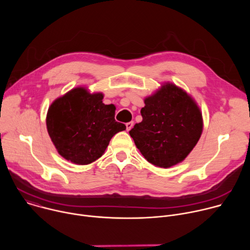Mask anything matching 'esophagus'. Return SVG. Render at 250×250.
Returning a JSON list of instances; mask_svg holds the SVG:
<instances>
[{"label": "esophagus", "instance_id": "esophagus-1", "mask_svg": "<svg viewBox=\"0 0 250 250\" xmlns=\"http://www.w3.org/2000/svg\"><path fill=\"white\" fill-rule=\"evenodd\" d=\"M125 126H126V130H127V131H129V130L132 128V126H133V122L126 123V124H125Z\"/></svg>", "mask_w": 250, "mask_h": 250}]
</instances>
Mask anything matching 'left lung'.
I'll list each match as a JSON object with an SVG mask.
<instances>
[{
    "instance_id": "8db88e82",
    "label": "left lung",
    "mask_w": 250,
    "mask_h": 250,
    "mask_svg": "<svg viewBox=\"0 0 250 250\" xmlns=\"http://www.w3.org/2000/svg\"><path fill=\"white\" fill-rule=\"evenodd\" d=\"M141 123L129 130L140 153L156 167L182 162L198 144L203 131L202 112L182 88L167 82L145 99Z\"/></svg>"
}]
</instances>
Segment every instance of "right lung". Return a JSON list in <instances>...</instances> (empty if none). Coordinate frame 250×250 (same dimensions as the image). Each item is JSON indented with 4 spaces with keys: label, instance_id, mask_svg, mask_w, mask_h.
<instances>
[{
    "label": "right lung",
    "instance_id": "obj_1",
    "mask_svg": "<svg viewBox=\"0 0 250 250\" xmlns=\"http://www.w3.org/2000/svg\"><path fill=\"white\" fill-rule=\"evenodd\" d=\"M104 94L76 87L52 102L46 115L48 134L68 161L87 165L99 159L112 137L125 129L115 120L116 106L103 103Z\"/></svg>",
    "mask_w": 250,
    "mask_h": 250
}]
</instances>
